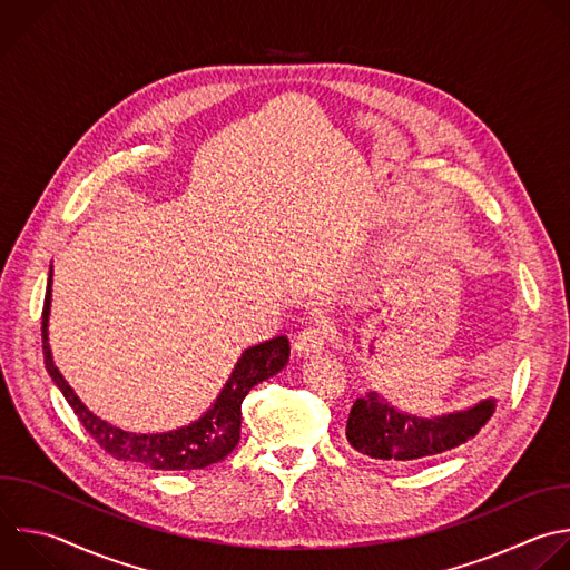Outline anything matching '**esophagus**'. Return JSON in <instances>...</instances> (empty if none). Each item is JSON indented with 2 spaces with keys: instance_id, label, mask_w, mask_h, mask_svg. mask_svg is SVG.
Segmentation results:
<instances>
[{
  "instance_id": "obj_1",
  "label": "esophagus",
  "mask_w": 570,
  "mask_h": 570,
  "mask_svg": "<svg viewBox=\"0 0 570 570\" xmlns=\"http://www.w3.org/2000/svg\"><path fill=\"white\" fill-rule=\"evenodd\" d=\"M326 328L322 324H308L299 331V335L295 337V351L299 355H308V353H315V351H322L324 348V342H326Z\"/></svg>"
}]
</instances>
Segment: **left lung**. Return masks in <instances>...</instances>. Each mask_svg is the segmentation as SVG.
I'll return each instance as SVG.
<instances>
[{
  "instance_id": "obj_1",
  "label": "left lung",
  "mask_w": 570,
  "mask_h": 570,
  "mask_svg": "<svg viewBox=\"0 0 570 570\" xmlns=\"http://www.w3.org/2000/svg\"><path fill=\"white\" fill-rule=\"evenodd\" d=\"M492 412L494 401H483L465 412L419 419L401 414L371 392L353 403L346 421V439L351 448L371 459L394 465H416L474 439Z\"/></svg>"
}]
</instances>
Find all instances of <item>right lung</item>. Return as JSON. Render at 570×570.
<instances>
[{
    "mask_svg": "<svg viewBox=\"0 0 570 570\" xmlns=\"http://www.w3.org/2000/svg\"><path fill=\"white\" fill-rule=\"evenodd\" d=\"M49 306H51V275L42 308V351L45 364L53 383L71 405L73 414L89 432V436L114 459L142 463L151 470H202L224 461L239 443L242 436V403L248 392L266 377L279 373L291 357V344L286 335L273 337L257 346L246 348L239 357L230 381L222 390L217 403L195 423L163 434H131L122 432L102 419L94 416L80 399L73 394L65 375L58 371L49 348Z\"/></svg>",
    "mask_w": 570,
    "mask_h": 570,
    "instance_id": "1",
    "label": "right lung"
}]
</instances>
